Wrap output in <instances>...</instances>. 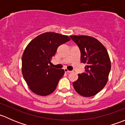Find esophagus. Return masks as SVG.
Instances as JSON below:
<instances>
[{
    "label": "esophagus",
    "mask_w": 125,
    "mask_h": 125,
    "mask_svg": "<svg viewBox=\"0 0 125 125\" xmlns=\"http://www.w3.org/2000/svg\"><path fill=\"white\" fill-rule=\"evenodd\" d=\"M64 70H65V73H71V71H69L68 70V69H66V68L64 69Z\"/></svg>",
    "instance_id": "esophagus-1"
}]
</instances>
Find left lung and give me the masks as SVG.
Listing matches in <instances>:
<instances>
[{
	"label": "left lung",
	"instance_id": "8db88e82",
	"mask_svg": "<svg viewBox=\"0 0 125 125\" xmlns=\"http://www.w3.org/2000/svg\"><path fill=\"white\" fill-rule=\"evenodd\" d=\"M80 50L85 73L73 82L75 91L83 97H91L106 85L111 70V60L106 49L97 39L88 36H70Z\"/></svg>",
	"mask_w": 125,
	"mask_h": 125
}]
</instances>
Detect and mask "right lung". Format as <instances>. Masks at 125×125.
Here are the masks:
<instances>
[{"mask_svg":"<svg viewBox=\"0 0 125 125\" xmlns=\"http://www.w3.org/2000/svg\"><path fill=\"white\" fill-rule=\"evenodd\" d=\"M70 40L68 36L45 32L31 40L24 51L22 71L29 88L37 95L45 96L54 91L65 73L49 66L60 45Z\"/></svg>","mask_w":125,"mask_h":125,"instance_id":"right-lung-1","label":"right lung"}]
</instances>
